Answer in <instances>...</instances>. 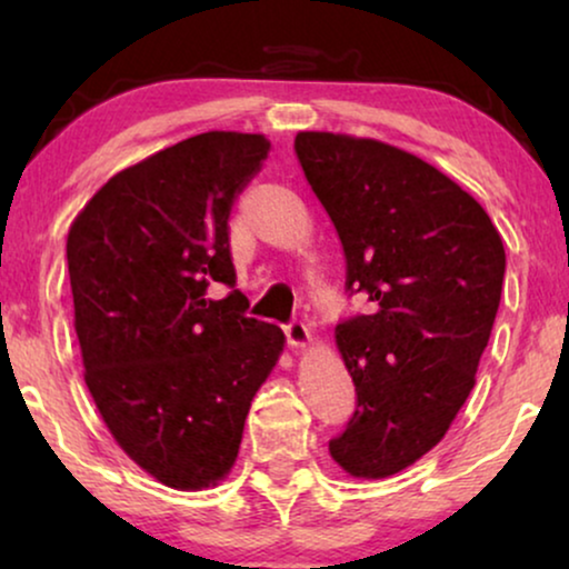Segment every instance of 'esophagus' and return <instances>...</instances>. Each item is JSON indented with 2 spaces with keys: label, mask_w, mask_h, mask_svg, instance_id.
<instances>
[{
  "label": "esophagus",
  "mask_w": 569,
  "mask_h": 569,
  "mask_svg": "<svg viewBox=\"0 0 569 569\" xmlns=\"http://www.w3.org/2000/svg\"><path fill=\"white\" fill-rule=\"evenodd\" d=\"M284 337H287V341H290V345L298 349V347H306L308 341H310V329H308V323L302 321V318H292L290 323L284 326Z\"/></svg>",
  "instance_id": "34e87169"
}]
</instances>
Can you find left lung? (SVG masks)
<instances>
[{"label":"left lung","mask_w":569,"mask_h":569,"mask_svg":"<svg viewBox=\"0 0 569 569\" xmlns=\"http://www.w3.org/2000/svg\"><path fill=\"white\" fill-rule=\"evenodd\" d=\"M295 152L345 248L347 292L370 302L337 323L357 403L329 450L352 477L386 479L438 446L469 399L502 238L471 193L399 147L300 131Z\"/></svg>","instance_id":"8db88e82"}]
</instances>
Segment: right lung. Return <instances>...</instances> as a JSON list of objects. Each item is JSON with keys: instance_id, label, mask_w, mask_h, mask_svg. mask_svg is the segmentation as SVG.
Masks as SVG:
<instances>
[{"instance_id": "1", "label": "right lung", "mask_w": 569, "mask_h": 569, "mask_svg": "<svg viewBox=\"0 0 569 569\" xmlns=\"http://www.w3.org/2000/svg\"><path fill=\"white\" fill-rule=\"evenodd\" d=\"M269 139L207 131L116 173L69 228L84 383L116 442L162 485L204 489L238 458L284 333L246 316L228 220ZM224 283L222 301L208 287Z\"/></svg>"}]
</instances>
